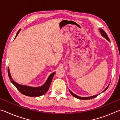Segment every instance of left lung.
<instances>
[{
  "label": "left lung",
  "mask_w": 120,
  "mask_h": 120,
  "mask_svg": "<svg viewBox=\"0 0 120 120\" xmlns=\"http://www.w3.org/2000/svg\"><path fill=\"white\" fill-rule=\"evenodd\" d=\"M99 31H100V33L101 34V35H102L103 37L106 38V40H108L109 42H110V40H109V38L108 37V36H107V34L105 33L104 30H103V29H101V28H99ZM109 86H107L106 88L105 89V90H104L103 91V92H104V91L106 90V89H107V88H108V87H109ZM69 92L71 93V94L73 96L75 97H76V98H78V99H92V98H95V97H97L98 95H94V96H89V97H80V96H77V95H76V94H74V93H73L70 90H69Z\"/></svg>",
  "instance_id": "1"
}]
</instances>
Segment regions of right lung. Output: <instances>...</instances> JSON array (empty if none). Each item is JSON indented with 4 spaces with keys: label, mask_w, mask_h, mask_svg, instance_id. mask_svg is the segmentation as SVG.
Instances as JSON below:
<instances>
[{
    "label": "right lung",
    "mask_w": 120,
    "mask_h": 120,
    "mask_svg": "<svg viewBox=\"0 0 120 120\" xmlns=\"http://www.w3.org/2000/svg\"><path fill=\"white\" fill-rule=\"evenodd\" d=\"M20 31H21V29H19V31L17 32V33H16L15 38H16V36L18 35V34L19 33ZM55 72H53L52 74H51L50 76H49L48 79L46 80V82L44 83V84L43 85H42V86L40 87H33L25 86V85H20L15 82V81L12 79L11 74H10L9 69V68H8V74L9 79L11 80V82L16 87V88H17L22 94H23L24 95H26V96L31 97L40 96L44 95V94H45L46 92H48L49 89L50 84L51 83L54 74H55Z\"/></svg>",
    "instance_id": "obj_1"
}]
</instances>
